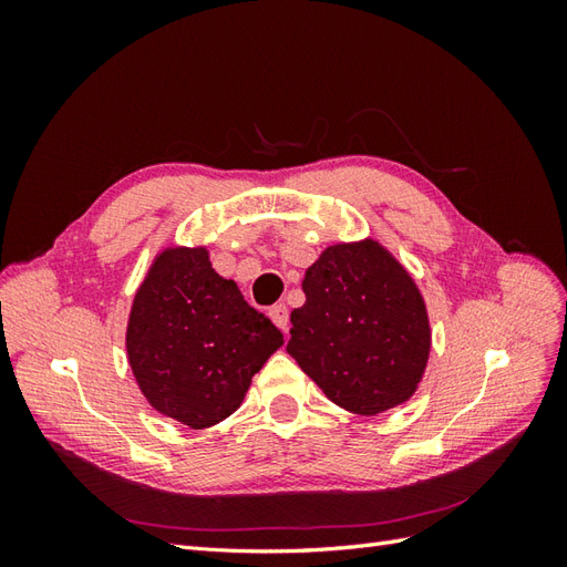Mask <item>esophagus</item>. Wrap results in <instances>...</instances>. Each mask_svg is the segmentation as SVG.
Masks as SVG:
<instances>
[{
	"mask_svg": "<svg viewBox=\"0 0 567 567\" xmlns=\"http://www.w3.org/2000/svg\"><path fill=\"white\" fill-rule=\"evenodd\" d=\"M269 317L271 321L279 326V329L286 333L288 331V307L286 305H274L269 310Z\"/></svg>",
	"mask_w": 567,
	"mask_h": 567,
	"instance_id": "esophagus-1",
	"label": "esophagus"
}]
</instances>
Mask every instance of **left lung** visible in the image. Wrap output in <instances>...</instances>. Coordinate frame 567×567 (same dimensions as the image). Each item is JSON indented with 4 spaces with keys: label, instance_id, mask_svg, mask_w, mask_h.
<instances>
[{
    "label": "left lung",
    "instance_id": "1",
    "mask_svg": "<svg viewBox=\"0 0 567 567\" xmlns=\"http://www.w3.org/2000/svg\"><path fill=\"white\" fill-rule=\"evenodd\" d=\"M288 354L340 409L375 416L414 398L433 331L414 277L373 238L340 241L305 269Z\"/></svg>",
    "mask_w": 567,
    "mask_h": 567
}]
</instances>
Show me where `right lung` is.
I'll list each match as a JSON object with an SVG mask.
<instances>
[{
    "label": "right lung",
    "mask_w": 567,
    "mask_h": 567,
    "mask_svg": "<svg viewBox=\"0 0 567 567\" xmlns=\"http://www.w3.org/2000/svg\"><path fill=\"white\" fill-rule=\"evenodd\" d=\"M284 336L219 277L205 246H167L136 288L127 319V362L146 402L194 431L241 406L252 375Z\"/></svg>",
    "instance_id": "add662e5"
}]
</instances>
